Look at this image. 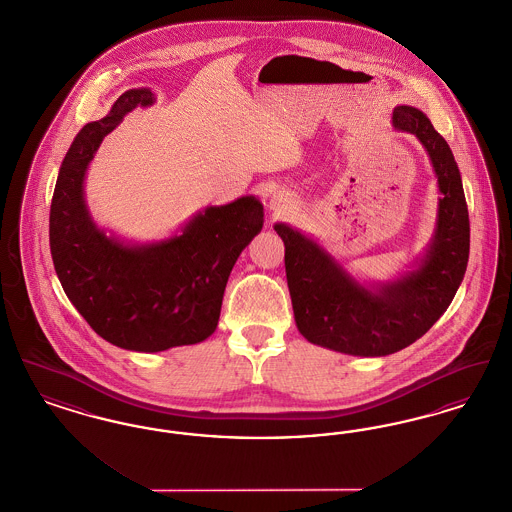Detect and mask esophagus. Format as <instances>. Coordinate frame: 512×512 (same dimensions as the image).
I'll use <instances>...</instances> for the list:
<instances>
[{"label": "esophagus", "instance_id": "obj_1", "mask_svg": "<svg viewBox=\"0 0 512 512\" xmlns=\"http://www.w3.org/2000/svg\"><path fill=\"white\" fill-rule=\"evenodd\" d=\"M292 203V197H290V194H286V192H276V194L270 197V207H272L274 211H278V213L290 209Z\"/></svg>", "mask_w": 512, "mask_h": 512}]
</instances>
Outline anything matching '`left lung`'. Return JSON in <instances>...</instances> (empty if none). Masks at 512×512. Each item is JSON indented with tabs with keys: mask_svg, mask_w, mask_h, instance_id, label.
<instances>
[{
	"mask_svg": "<svg viewBox=\"0 0 512 512\" xmlns=\"http://www.w3.org/2000/svg\"><path fill=\"white\" fill-rule=\"evenodd\" d=\"M391 122L418 138L438 176L436 232L418 267L366 288L315 240L288 224H274L286 245L297 330L305 340L347 355L384 357L422 338L451 305L468 263L470 222L451 147L416 107H395Z\"/></svg>",
	"mask_w": 512,
	"mask_h": 512,
	"instance_id": "obj_1",
	"label": "left lung"
}]
</instances>
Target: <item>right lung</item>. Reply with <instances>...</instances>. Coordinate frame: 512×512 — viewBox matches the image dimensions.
I'll return each instance as SVG.
<instances>
[{
	"label": "right lung",
	"mask_w": 512,
	"mask_h": 512,
	"mask_svg": "<svg viewBox=\"0 0 512 512\" xmlns=\"http://www.w3.org/2000/svg\"><path fill=\"white\" fill-rule=\"evenodd\" d=\"M153 101L147 88L128 90L107 117L76 134L49 211L53 267L76 311L103 340L142 353L199 343L217 330L228 276L265 215L261 201L245 195L147 245L124 244L96 226L84 201L88 165L128 111Z\"/></svg>",
	"instance_id": "add662e5"
}]
</instances>
